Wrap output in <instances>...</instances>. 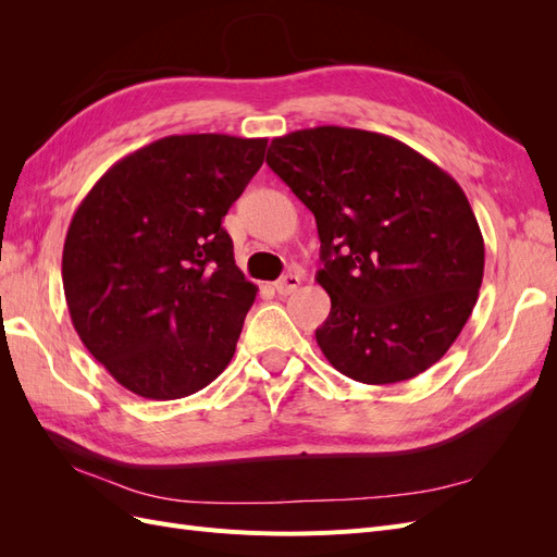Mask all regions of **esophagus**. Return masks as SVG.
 Wrapping results in <instances>:
<instances>
[{
	"mask_svg": "<svg viewBox=\"0 0 557 557\" xmlns=\"http://www.w3.org/2000/svg\"><path fill=\"white\" fill-rule=\"evenodd\" d=\"M299 283H301L299 274H285L283 278H278V281L274 283V290H276L278 295H293V293L299 288Z\"/></svg>",
	"mask_w": 557,
	"mask_h": 557,
	"instance_id": "34e87169",
	"label": "esophagus"
}]
</instances>
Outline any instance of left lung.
Instances as JSON below:
<instances>
[{"label": "left lung", "mask_w": 557, "mask_h": 557, "mask_svg": "<svg viewBox=\"0 0 557 557\" xmlns=\"http://www.w3.org/2000/svg\"><path fill=\"white\" fill-rule=\"evenodd\" d=\"M267 164L315 215L332 301L315 342L336 372L383 385L442 360L485 262L455 178L393 137L336 125L272 139Z\"/></svg>", "instance_id": "8db88e82"}]
</instances>
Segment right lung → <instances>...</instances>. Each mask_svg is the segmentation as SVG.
Here are the masks:
<instances>
[{
	"instance_id": "right-lung-1",
	"label": "right lung",
	"mask_w": 557,
	"mask_h": 557,
	"mask_svg": "<svg viewBox=\"0 0 557 557\" xmlns=\"http://www.w3.org/2000/svg\"><path fill=\"white\" fill-rule=\"evenodd\" d=\"M267 139L174 134L117 160L81 201L62 250L81 342L134 395L178 399L230 364L258 288L221 227Z\"/></svg>"
}]
</instances>
